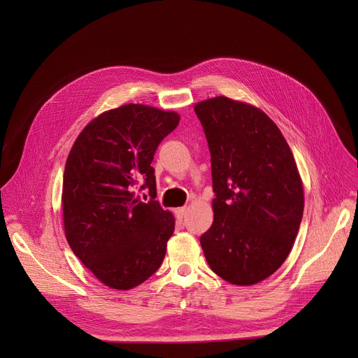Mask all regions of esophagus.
Here are the masks:
<instances>
[{"instance_id":"esophagus-1","label":"esophagus","mask_w":358,"mask_h":358,"mask_svg":"<svg viewBox=\"0 0 358 358\" xmlns=\"http://www.w3.org/2000/svg\"><path fill=\"white\" fill-rule=\"evenodd\" d=\"M174 213H176V216L178 219H182L185 216V213H187V208H185V206H184V208H178V209L174 210Z\"/></svg>"}]
</instances>
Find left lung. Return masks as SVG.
Segmentation results:
<instances>
[{"instance_id":"left-lung-1","label":"left lung","mask_w":358,"mask_h":358,"mask_svg":"<svg viewBox=\"0 0 358 358\" xmlns=\"http://www.w3.org/2000/svg\"><path fill=\"white\" fill-rule=\"evenodd\" d=\"M212 162L215 219L200 243L223 280L250 286L286 261L303 216V187L292 150L257 107L216 97L194 107Z\"/></svg>"}]
</instances>
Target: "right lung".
<instances>
[{
    "label": "right lung",
    "mask_w": 358,
    "mask_h": 358,
    "mask_svg": "<svg viewBox=\"0 0 358 358\" xmlns=\"http://www.w3.org/2000/svg\"><path fill=\"white\" fill-rule=\"evenodd\" d=\"M178 122L174 111L126 104L87 124L71 149L62 189L66 241L111 289L136 287L162 264L176 222L155 200L150 162ZM145 189L150 199L142 201Z\"/></svg>",
    "instance_id": "obj_1"
}]
</instances>
